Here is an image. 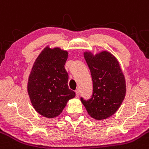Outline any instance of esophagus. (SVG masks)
I'll use <instances>...</instances> for the list:
<instances>
[{
  "instance_id": "34e87169",
  "label": "esophagus",
  "mask_w": 149,
  "mask_h": 149,
  "mask_svg": "<svg viewBox=\"0 0 149 149\" xmlns=\"http://www.w3.org/2000/svg\"><path fill=\"white\" fill-rule=\"evenodd\" d=\"M79 94H80L79 91V90H76V96L77 97V98L79 96Z\"/></svg>"
}]
</instances>
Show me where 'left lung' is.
<instances>
[{
  "instance_id": "1",
  "label": "left lung",
  "mask_w": 149,
  "mask_h": 149,
  "mask_svg": "<svg viewBox=\"0 0 149 149\" xmlns=\"http://www.w3.org/2000/svg\"><path fill=\"white\" fill-rule=\"evenodd\" d=\"M84 58L91 75L93 93L91 98L81 97V101L92 118L105 119L116 112L124 99V76L116 58L107 51L95 56L85 52Z\"/></svg>"
}]
</instances>
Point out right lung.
<instances>
[{"mask_svg": "<svg viewBox=\"0 0 149 149\" xmlns=\"http://www.w3.org/2000/svg\"><path fill=\"white\" fill-rule=\"evenodd\" d=\"M68 52L46 48L37 58L30 74L28 92L35 110L47 118H54L63 110L76 93L68 88L65 69Z\"/></svg>", "mask_w": 149, "mask_h": 149, "instance_id": "add662e5", "label": "right lung"}]
</instances>
